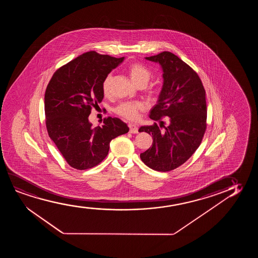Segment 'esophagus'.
<instances>
[{
	"instance_id": "34e87169",
	"label": "esophagus",
	"mask_w": 258,
	"mask_h": 258,
	"mask_svg": "<svg viewBox=\"0 0 258 258\" xmlns=\"http://www.w3.org/2000/svg\"><path fill=\"white\" fill-rule=\"evenodd\" d=\"M128 127H130V132L132 133V134H138V127L134 125V124H130L128 125Z\"/></svg>"
}]
</instances>
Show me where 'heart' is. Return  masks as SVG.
<instances>
[{"label": "heart", "instance_id": "1", "mask_svg": "<svg viewBox=\"0 0 258 258\" xmlns=\"http://www.w3.org/2000/svg\"><path fill=\"white\" fill-rule=\"evenodd\" d=\"M128 74L131 77V80L135 85H138L140 84H147L152 73L149 71L147 68L145 67L144 64L140 62H134L128 66ZM112 79V75L109 74L104 78L102 82V90L105 95H108L110 92V83ZM145 110V105L139 101H126V102L120 103L119 106L115 107V113L123 117L125 119L130 120H138L139 114L142 111Z\"/></svg>", "mask_w": 258, "mask_h": 258}]
</instances>
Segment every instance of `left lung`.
Listing matches in <instances>:
<instances>
[{"instance_id":"1","label":"left lung","mask_w":258,"mask_h":258,"mask_svg":"<svg viewBox=\"0 0 258 258\" xmlns=\"http://www.w3.org/2000/svg\"><path fill=\"white\" fill-rule=\"evenodd\" d=\"M145 59L162 68V90L150 118L159 121L164 131L156 122L139 128L153 139L140 158L150 168L168 172L186 162L201 144L207 119L205 90L197 72L175 54L165 51ZM163 116L170 117L167 126L161 120Z\"/></svg>"}]
</instances>
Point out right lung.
<instances>
[{
	"label": "right lung",
	"mask_w": 258,
	"mask_h": 258,
	"mask_svg": "<svg viewBox=\"0 0 258 258\" xmlns=\"http://www.w3.org/2000/svg\"><path fill=\"white\" fill-rule=\"evenodd\" d=\"M99 54L83 53L58 69L45 93L46 130L68 164L85 170L99 165L109 152L110 142L128 132L119 118L107 117L103 125L92 127L88 117L102 101V82L123 61Z\"/></svg>",
	"instance_id": "1"
}]
</instances>
